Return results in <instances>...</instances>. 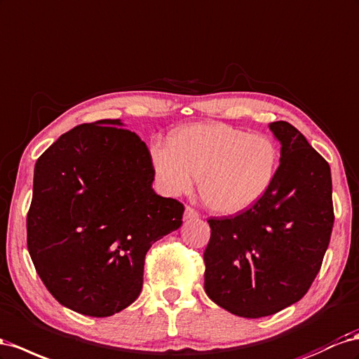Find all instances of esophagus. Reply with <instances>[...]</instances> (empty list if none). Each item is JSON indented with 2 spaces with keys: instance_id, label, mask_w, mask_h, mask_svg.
I'll return each mask as SVG.
<instances>
[{
  "instance_id": "esophagus-1",
  "label": "esophagus",
  "mask_w": 359,
  "mask_h": 359,
  "mask_svg": "<svg viewBox=\"0 0 359 359\" xmlns=\"http://www.w3.org/2000/svg\"><path fill=\"white\" fill-rule=\"evenodd\" d=\"M198 217H199V212L196 210H193L191 207H186V210H184V220H191Z\"/></svg>"
}]
</instances>
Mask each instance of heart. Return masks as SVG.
I'll return each mask as SVG.
<instances>
[{
    "instance_id": "obj_1",
    "label": "heart",
    "mask_w": 359,
    "mask_h": 359,
    "mask_svg": "<svg viewBox=\"0 0 359 359\" xmlns=\"http://www.w3.org/2000/svg\"><path fill=\"white\" fill-rule=\"evenodd\" d=\"M279 149L264 134H248L225 123H198L172 135L169 147L156 144L151 160L163 190L189 193L199 180L203 203L217 215L252 208L272 189Z\"/></svg>"
}]
</instances>
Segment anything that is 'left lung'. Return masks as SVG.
Returning <instances> with one entry per match:
<instances>
[{
    "label": "left lung",
    "instance_id": "obj_1",
    "mask_svg": "<svg viewBox=\"0 0 359 359\" xmlns=\"http://www.w3.org/2000/svg\"><path fill=\"white\" fill-rule=\"evenodd\" d=\"M280 143L272 189L236 217L210 219L205 293L226 311L259 318L296 304L320 270L334 226L327 161L292 123H269Z\"/></svg>",
    "mask_w": 359,
    "mask_h": 359
}]
</instances>
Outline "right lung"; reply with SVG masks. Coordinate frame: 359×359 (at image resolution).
Wrapping results in <instances>:
<instances>
[{
	"instance_id": "right-lung-1",
	"label": "right lung",
	"mask_w": 359,
	"mask_h": 359,
	"mask_svg": "<svg viewBox=\"0 0 359 359\" xmlns=\"http://www.w3.org/2000/svg\"><path fill=\"white\" fill-rule=\"evenodd\" d=\"M123 127L121 119L79 125L34 166L28 252L48 292L90 317L130 306L147 252L182 225V203L154 191L147 144Z\"/></svg>"
}]
</instances>
